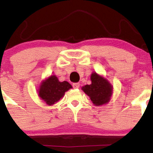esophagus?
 Segmentation results:
<instances>
[{
	"instance_id": "esophagus-1",
	"label": "esophagus",
	"mask_w": 153,
	"mask_h": 153,
	"mask_svg": "<svg viewBox=\"0 0 153 153\" xmlns=\"http://www.w3.org/2000/svg\"><path fill=\"white\" fill-rule=\"evenodd\" d=\"M73 88H79V87H80V84L79 83H74L73 85Z\"/></svg>"
}]
</instances>
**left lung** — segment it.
<instances>
[{"label":"left lung","instance_id":"obj_1","mask_svg":"<svg viewBox=\"0 0 153 153\" xmlns=\"http://www.w3.org/2000/svg\"><path fill=\"white\" fill-rule=\"evenodd\" d=\"M91 85H85L82 89L94 105L98 107L109 102L113 94V86L109 81L94 71L91 75Z\"/></svg>","mask_w":153,"mask_h":153}]
</instances>
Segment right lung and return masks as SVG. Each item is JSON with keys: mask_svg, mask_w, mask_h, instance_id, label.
Segmentation results:
<instances>
[{"mask_svg": "<svg viewBox=\"0 0 153 153\" xmlns=\"http://www.w3.org/2000/svg\"><path fill=\"white\" fill-rule=\"evenodd\" d=\"M71 88L72 86L68 82H59L56 75H52L41 82L38 95L46 104L52 106L62 98L65 93Z\"/></svg>", "mask_w": 153, "mask_h": 153, "instance_id": "right-lung-1", "label": "right lung"}]
</instances>
